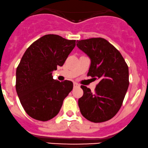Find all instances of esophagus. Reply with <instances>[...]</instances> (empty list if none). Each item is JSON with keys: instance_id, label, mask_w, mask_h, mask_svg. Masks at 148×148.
<instances>
[{"instance_id": "34e87169", "label": "esophagus", "mask_w": 148, "mask_h": 148, "mask_svg": "<svg viewBox=\"0 0 148 148\" xmlns=\"http://www.w3.org/2000/svg\"><path fill=\"white\" fill-rule=\"evenodd\" d=\"M73 86H74V88H76V87H79V85L77 83L74 82V83H73Z\"/></svg>"}]
</instances>
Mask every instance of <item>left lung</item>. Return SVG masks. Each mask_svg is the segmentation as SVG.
I'll return each mask as SVG.
<instances>
[{"mask_svg": "<svg viewBox=\"0 0 148 148\" xmlns=\"http://www.w3.org/2000/svg\"><path fill=\"white\" fill-rule=\"evenodd\" d=\"M77 46L90 59L87 75L100 80L94 92L81 86L80 112L94 123L110 120L119 110L128 88V66L120 52L103 38L77 40Z\"/></svg>", "mask_w": 148, "mask_h": 148, "instance_id": "8db88e82", "label": "left lung"}]
</instances>
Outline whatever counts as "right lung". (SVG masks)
<instances>
[{
    "label": "right lung",
    "mask_w": 148,
    "mask_h": 148,
    "mask_svg": "<svg viewBox=\"0 0 148 148\" xmlns=\"http://www.w3.org/2000/svg\"><path fill=\"white\" fill-rule=\"evenodd\" d=\"M75 47L74 40L48 34L32 43L24 53L16 69V89L31 117L47 121L60 112L73 84L53 79L52 71L64 64Z\"/></svg>",
    "instance_id": "add662e5"
}]
</instances>
